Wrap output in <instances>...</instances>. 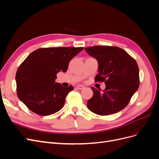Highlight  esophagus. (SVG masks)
<instances>
[{"instance_id":"34e87169","label":"esophagus","mask_w":159,"mask_h":159,"mask_svg":"<svg viewBox=\"0 0 159 159\" xmlns=\"http://www.w3.org/2000/svg\"><path fill=\"white\" fill-rule=\"evenodd\" d=\"M76 88L78 89H79V90H81V89H83L84 88V87L83 85H78V86H76Z\"/></svg>"}]
</instances>
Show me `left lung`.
I'll return each mask as SVG.
<instances>
[{"mask_svg": "<svg viewBox=\"0 0 159 159\" xmlns=\"http://www.w3.org/2000/svg\"><path fill=\"white\" fill-rule=\"evenodd\" d=\"M88 54L98 61L95 81H104L105 90H93L88 107L99 115L116 113L125 107L139 86V70L137 61L128 53L117 46H96L85 48Z\"/></svg>", "mask_w": 159, "mask_h": 159, "instance_id": "1", "label": "left lung"}]
</instances>
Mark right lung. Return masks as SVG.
<instances>
[{
  "label": "right lung",
  "mask_w": 159,
  "mask_h": 159,
  "mask_svg": "<svg viewBox=\"0 0 159 159\" xmlns=\"http://www.w3.org/2000/svg\"><path fill=\"white\" fill-rule=\"evenodd\" d=\"M83 47L43 48L32 52L16 74L17 95L32 112L50 115L64 107L67 95L74 89L55 83L59 71L66 72L70 60Z\"/></svg>",
  "instance_id": "right-lung-1"
}]
</instances>
